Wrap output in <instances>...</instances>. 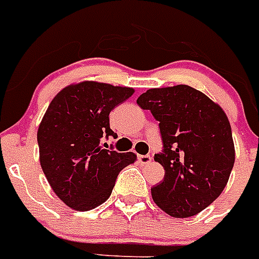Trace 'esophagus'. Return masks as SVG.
I'll use <instances>...</instances> for the list:
<instances>
[{
	"label": "esophagus",
	"mask_w": 259,
	"mask_h": 259,
	"mask_svg": "<svg viewBox=\"0 0 259 259\" xmlns=\"http://www.w3.org/2000/svg\"><path fill=\"white\" fill-rule=\"evenodd\" d=\"M138 160H140L142 164H149V163L153 160V155H150V154H147V155H138Z\"/></svg>",
	"instance_id": "esophagus-1"
}]
</instances>
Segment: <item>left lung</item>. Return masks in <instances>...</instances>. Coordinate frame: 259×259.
Returning a JSON list of instances; mask_svg holds the SVG:
<instances>
[{
  "instance_id": "obj_1",
  "label": "left lung",
  "mask_w": 259,
  "mask_h": 259,
  "mask_svg": "<svg viewBox=\"0 0 259 259\" xmlns=\"http://www.w3.org/2000/svg\"><path fill=\"white\" fill-rule=\"evenodd\" d=\"M137 104L159 121L164 178L151 188L154 203L172 217H191L220 196L234 164L227 114L190 85L153 88Z\"/></svg>"
}]
</instances>
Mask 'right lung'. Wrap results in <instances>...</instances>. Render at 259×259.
<instances>
[{
    "label": "right lung",
    "instance_id": "right-lung-1",
    "mask_svg": "<svg viewBox=\"0 0 259 259\" xmlns=\"http://www.w3.org/2000/svg\"><path fill=\"white\" fill-rule=\"evenodd\" d=\"M134 93L133 88L82 81L62 89L39 125V160L54 192L76 210H91L112 193L119 171L136 162L134 153L101 146L117 137L109 113Z\"/></svg>",
    "mask_w": 259,
    "mask_h": 259
}]
</instances>
